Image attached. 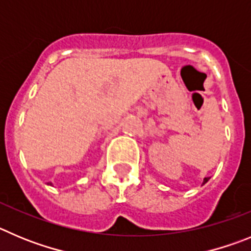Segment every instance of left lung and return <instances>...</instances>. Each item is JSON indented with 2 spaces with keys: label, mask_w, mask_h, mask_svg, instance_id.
Returning <instances> with one entry per match:
<instances>
[{
  "label": "left lung",
  "mask_w": 251,
  "mask_h": 251,
  "mask_svg": "<svg viewBox=\"0 0 251 251\" xmlns=\"http://www.w3.org/2000/svg\"><path fill=\"white\" fill-rule=\"evenodd\" d=\"M209 179H210V177H205V179H204V182H202V184H206V182L209 181Z\"/></svg>",
  "instance_id": "1"
}]
</instances>
